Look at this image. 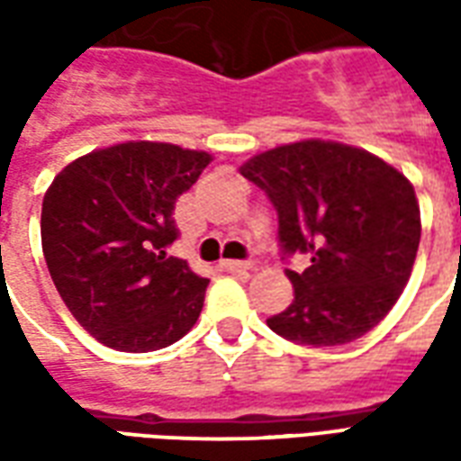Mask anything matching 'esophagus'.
Masks as SVG:
<instances>
[{
	"label": "esophagus",
	"mask_w": 461,
	"mask_h": 461,
	"mask_svg": "<svg viewBox=\"0 0 461 461\" xmlns=\"http://www.w3.org/2000/svg\"><path fill=\"white\" fill-rule=\"evenodd\" d=\"M221 269L231 271V274H244V271L254 269V264L251 261H237V259H227L221 261Z\"/></svg>",
	"instance_id": "1"
}]
</instances>
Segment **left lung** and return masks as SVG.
Wrapping results in <instances>:
<instances>
[{
	"label": "left lung",
	"mask_w": 461,
	"mask_h": 461,
	"mask_svg": "<svg viewBox=\"0 0 461 461\" xmlns=\"http://www.w3.org/2000/svg\"><path fill=\"white\" fill-rule=\"evenodd\" d=\"M241 175L279 217L281 259L294 301L267 319L301 346H343L366 336L395 306L420 247V207L402 172L370 152L330 140H301L254 155Z\"/></svg>",
	"instance_id": "1"
}]
</instances>
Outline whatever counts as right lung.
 I'll use <instances>...</instances> for the list:
<instances>
[{
	"instance_id": "obj_1",
	"label": "right lung",
	"mask_w": 461,
	"mask_h": 461,
	"mask_svg": "<svg viewBox=\"0 0 461 461\" xmlns=\"http://www.w3.org/2000/svg\"><path fill=\"white\" fill-rule=\"evenodd\" d=\"M212 155L121 142L66 165L41 204V247L59 296L104 346L148 353L197 323L210 279L167 254L175 202Z\"/></svg>"
}]
</instances>
